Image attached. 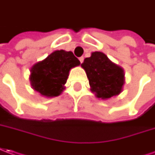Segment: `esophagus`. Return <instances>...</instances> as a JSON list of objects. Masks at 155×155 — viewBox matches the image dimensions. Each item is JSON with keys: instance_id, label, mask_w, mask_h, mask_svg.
Returning a JSON list of instances; mask_svg holds the SVG:
<instances>
[{"instance_id": "obj_1", "label": "esophagus", "mask_w": 155, "mask_h": 155, "mask_svg": "<svg viewBox=\"0 0 155 155\" xmlns=\"http://www.w3.org/2000/svg\"><path fill=\"white\" fill-rule=\"evenodd\" d=\"M84 60V56H81V57H79V61H80V62H81V63H83Z\"/></svg>"}]
</instances>
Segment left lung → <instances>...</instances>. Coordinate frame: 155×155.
<instances>
[{
	"instance_id": "left-lung-1",
	"label": "left lung",
	"mask_w": 155,
	"mask_h": 155,
	"mask_svg": "<svg viewBox=\"0 0 155 155\" xmlns=\"http://www.w3.org/2000/svg\"><path fill=\"white\" fill-rule=\"evenodd\" d=\"M96 97L106 100L118 95L124 84V71L111 62L104 53L93 52L90 57L85 58L82 63Z\"/></svg>"
}]
</instances>
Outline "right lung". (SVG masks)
<instances>
[{"instance_id": "obj_1", "label": "right lung", "mask_w": 155, "mask_h": 155, "mask_svg": "<svg viewBox=\"0 0 155 155\" xmlns=\"http://www.w3.org/2000/svg\"><path fill=\"white\" fill-rule=\"evenodd\" d=\"M80 65L79 60L71 51H55L45 59L33 66L30 82L32 88L42 95L55 97L65 88L72 67Z\"/></svg>"}]
</instances>
